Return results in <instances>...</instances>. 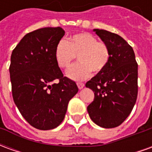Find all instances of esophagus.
I'll return each mask as SVG.
<instances>
[{
    "label": "esophagus",
    "mask_w": 152,
    "mask_h": 152,
    "mask_svg": "<svg viewBox=\"0 0 152 152\" xmlns=\"http://www.w3.org/2000/svg\"><path fill=\"white\" fill-rule=\"evenodd\" d=\"M77 86H78V88H79L80 89H81L84 88V86H85V84L84 83H77Z\"/></svg>",
    "instance_id": "obj_1"
}]
</instances>
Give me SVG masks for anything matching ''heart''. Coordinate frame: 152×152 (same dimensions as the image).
<instances>
[{"label":"heart","instance_id":"heart-1","mask_svg":"<svg viewBox=\"0 0 152 152\" xmlns=\"http://www.w3.org/2000/svg\"><path fill=\"white\" fill-rule=\"evenodd\" d=\"M80 63L66 72V76L74 80H83L105 69L111 58V52L105 43L88 32L73 35L69 40H62L55 49V58L61 68H68L77 55Z\"/></svg>","mask_w":152,"mask_h":152}]
</instances>
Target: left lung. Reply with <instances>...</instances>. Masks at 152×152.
Segmentation results:
<instances>
[{
    "label": "left lung",
    "instance_id": "8db88e82",
    "mask_svg": "<svg viewBox=\"0 0 152 152\" xmlns=\"http://www.w3.org/2000/svg\"><path fill=\"white\" fill-rule=\"evenodd\" d=\"M94 31L108 46L111 58L105 69L86 84L94 92L89 116L106 129L119 126L130 114L137 96V63L133 48L120 37L102 29Z\"/></svg>",
    "mask_w": 152,
    "mask_h": 152
}]
</instances>
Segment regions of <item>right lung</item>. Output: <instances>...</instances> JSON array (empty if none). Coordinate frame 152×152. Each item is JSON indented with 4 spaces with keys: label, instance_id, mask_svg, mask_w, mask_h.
Returning <instances> with one entry per match:
<instances>
[{
    "label": "right lung",
    "instance_id": "right-lung-1",
    "mask_svg": "<svg viewBox=\"0 0 152 152\" xmlns=\"http://www.w3.org/2000/svg\"><path fill=\"white\" fill-rule=\"evenodd\" d=\"M64 34L60 27L29 32L10 58L14 102L25 120L40 130L62 123L68 102L78 92L76 82L63 76L55 58L57 45Z\"/></svg>",
    "mask_w": 152,
    "mask_h": 152
}]
</instances>
